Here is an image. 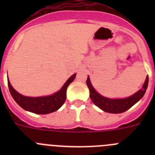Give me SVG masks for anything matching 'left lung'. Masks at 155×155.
Instances as JSON below:
<instances>
[{
	"instance_id": "obj_1",
	"label": "left lung",
	"mask_w": 155,
	"mask_h": 155,
	"mask_svg": "<svg viewBox=\"0 0 155 155\" xmlns=\"http://www.w3.org/2000/svg\"><path fill=\"white\" fill-rule=\"evenodd\" d=\"M86 83L89 88L90 98L94 105L107 113H122L128 110L129 109H130L134 104L137 102L143 96L148 85V77L146 78V80L141 89L131 95L130 97L122 98V99H111V98L102 96L94 90L93 86L91 85L89 77H87Z\"/></svg>"
}]
</instances>
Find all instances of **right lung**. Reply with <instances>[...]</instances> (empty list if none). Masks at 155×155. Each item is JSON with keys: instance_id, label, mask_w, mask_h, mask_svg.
<instances>
[{"instance_id": "obj_1", "label": "right lung", "mask_w": 155, "mask_h": 155, "mask_svg": "<svg viewBox=\"0 0 155 155\" xmlns=\"http://www.w3.org/2000/svg\"><path fill=\"white\" fill-rule=\"evenodd\" d=\"M76 74L66 81L61 90L50 96L26 97L19 94L12 87L8 79V84L12 96L16 102L25 110L29 111L35 114H48L55 112L64 105L67 98V88L71 82L74 80Z\"/></svg>"}]
</instances>
